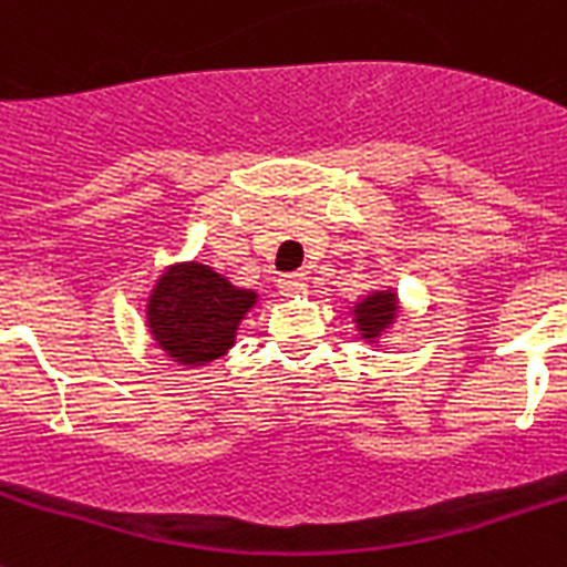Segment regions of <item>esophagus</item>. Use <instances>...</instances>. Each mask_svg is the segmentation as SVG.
Returning <instances> with one entry per match:
<instances>
[{
  "mask_svg": "<svg viewBox=\"0 0 567 567\" xmlns=\"http://www.w3.org/2000/svg\"><path fill=\"white\" fill-rule=\"evenodd\" d=\"M306 285H308V276L306 274H285V276H279V291H282V293L306 291Z\"/></svg>",
  "mask_w": 567,
  "mask_h": 567,
  "instance_id": "1",
  "label": "esophagus"
}]
</instances>
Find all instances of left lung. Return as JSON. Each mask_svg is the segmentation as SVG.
Returning <instances> with one entry per match:
<instances>
[{
  "label": "left lung",
  "instance_id": "left-lung-1",
  "mask_svg": "<svg viewBox=\"0 0 567 567\" xmlns=\"http://www.w3.org/2000/svg\"><path fill=\"white\" fill-rule=\"evenodd\" d=\"M357 326L363 331L365 340H374V337L394 320V293L380 291L372 293L369 299H363L360 306L354 308Z\"/></svg>",
  "mask_w": 567,
  "mask_h": 567
}]
</instances>
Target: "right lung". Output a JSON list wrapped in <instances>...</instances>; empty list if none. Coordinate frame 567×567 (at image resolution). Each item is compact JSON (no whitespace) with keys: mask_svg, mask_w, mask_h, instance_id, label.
I'll return each mask as SVG.
<instances>
[{"mask_svg":"<svg viewBox=\"0 0 567 567\" xmlns=\"http://www.w3.org/2000/svg\"><path fill=\"white\" fill-rule=\"evenodd\" d=\"M254 291H239L207 265L169 268L150 297V328L178 363H210L233 346Z\"/></svg>","mask_w":567,"mask_h":567,"instance_id":"add662e5","label":"right lung"}]
</instances>
